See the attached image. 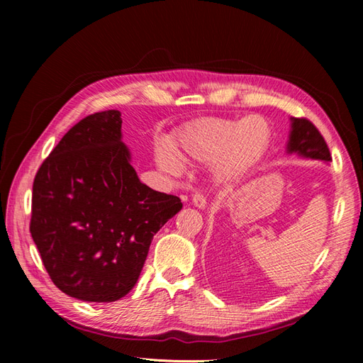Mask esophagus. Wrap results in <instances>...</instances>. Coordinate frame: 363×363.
Returning <instances> with one entry per match:
<instances>
[{
	"label": "esophagus",
	"mask_w": 363,
	"mask_h": 363,
	"mask_svg": "<svg viewBox=\"0 0 363 363\" xmlns=\"http://www.w3.org/2000/svg\"><path fill=\"white\" fill-rule=\"evenodd\" d=\"M192 203H194L195 207H199V208H206V207H207V201H206V199H204V195L200 194V192L194 194Z\"/></svg>",
	"instance_id": "1"
}]
</instances>
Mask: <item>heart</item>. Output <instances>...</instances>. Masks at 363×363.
I'll return each instance as SVG.
<instances>
[{
	"instance_id": "b5f03b06",
	"label": "heart",
	"mask_w": 363,
	"mask_h": 363,
	"mask_svg": "<svg viewBox=\"0 0 363 363\" xmlns=\"http://www.w3.org/2000/svg\"><path fill=\"white\" fill-rule=\"evenodd\" d=\"M271 142V127L262 115L240 119L208 116L186 125L172 142V150L155 151L157 168L169 177H180L183 162L211 160V172L218 183H236L256 168Z\"/></svg>"
}]
</instances>
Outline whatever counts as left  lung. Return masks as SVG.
Returning a JSON list of instances; mask_svg holds the SVG:
<instances>
[{
  "instance_id": "obj_1",
  "label": "left lung",
  "mask_w": 363,
  "mask_h": 363,
  "mask_svg": "<svg viewBox=\"0 0 363 363\" xmlns=\"http://www.w3.org/2000/svg\"><path fill=\"white\" fill-rule=\"evenodd\" d=\"M288 155H296L301 159L321 160L328 163L332 160L330 151L318 128L304 118L291 116L289 140L286 145Z\"/></svg>"
}]
</instances>
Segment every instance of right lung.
I'll return each instance as SVG.
<instances>
[{
	"label": "right lung",
	"instance_id": "obj_1",
	"mask_svg": "<svg viewBox=\"0 0 363 363\" xmlns=\"http://www.w3.org/2000/svg\"><path fill=\"white\" fill-rule=\"evenodd\" d=\"M118 111L86 116L62 138L33 183L30 233L56 286L112 303L136 284L152 236L182 211L131 167Z\"/></svg>",
	"mask_w": 363,
	"mask_h": 363
}]
</instances>
